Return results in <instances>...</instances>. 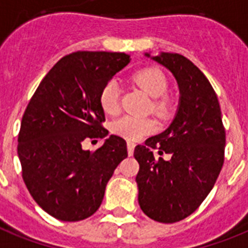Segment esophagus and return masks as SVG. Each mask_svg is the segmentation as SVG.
Here are the masks:
<instances>
[{"mask_svg": "<svg viewBox=\"0 0 248 248\" xmlns=\"http://www.w3.org/2000/svg\"><path fill=\"white\" fill-rule=\"evenodd\" d=\"M134 147H136V143L130 142V140H128V142H126V148H128L129 156H133V152H134Z\"/></svg>", "mask_w": 248, "mask_h": 248, "instance_id": "esophagus-1", "label": "esophagus"}]
</instances>
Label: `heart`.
<instances>
[{"instance_id":"1","label":"heart","mask_w":248,"mask_h":248,"mask_svg":"<svg viewBox=\"0 0 248 248\" xmlns=\"http://www.w3.org/2000/svg\"><path fill=\"white\" fill-rule=\"evenodd\" d=\"M132 81L153 97L152 108L159 114L165 115L169 111L170 102L165 93L169 89V79L158 67H144L132 75ZM120 87L115 78L109 79L100 90L99 102L106 114H115L119 110ZM157 129L156 122L151 118H138L133 115H123L114 120L111 132L116 136L129 140H138L143 136L153 133Z\"/></svg>"}]
</instances>
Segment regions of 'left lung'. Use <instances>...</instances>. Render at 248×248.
Masks as SVG:
<instances>
[{
  "instance_id": "left-lung-1",
  "label": "left lung",
  "mask_w": 248,
  "mask_h": 248,
  "mask_svg": "<svg viewBox=\"0 0 248 248\" xmlns=\"http://www.w3.org/2000/svg\"><path fill=\"white\" fill-rule=\"evenodd\" d=\"M152 59L172 72L181 96L171 125L134 149L138 202L151 219L175 223L193 214L213 189L224 162L226 130L216 92L191 61L177 53ZM155 148L171 158L156 160Z\"/></svg>"
}]
</instances>
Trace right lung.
Masks as SVG:
<instances>
[{
  "instance_id": "add662e5",
  "label": "right lung",
  "mask_w": 248,
  "mask_h": 248,
  "mask_svg": "<svg viewBox=\"0 0 248 248\" xmlns=\"http://www.w3.org/2000/svg\"><path fill=\"white\" fill-rule=\"evenodd\" d=\"M129 62L125 53H71L53 65L26 106L17 139L22 179L38 205L57 219L91 217L114 170L128 157L118 136L95 152L82 144L109 134L100 90Z\"/></svg>"
}]
</instances>
